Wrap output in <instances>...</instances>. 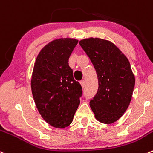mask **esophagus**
I'll list each match as a JSON object with an SVG mask.
<instances>
[{
  "label": "esophagus",
  "mask_w": 153,
  "mask_h": 153,
  "mask_svg": "<svg viewBox=\"0 0 153 153\" xmlns=\"http://www.w3.org/2000/svg\"><path fill=\"white\" fill-rule=\"evenodd\" d=\"M85 81H84V80H82V81H81V87H85Z\"/></svg>",
  "instance_id": "1"
}]
</instances>
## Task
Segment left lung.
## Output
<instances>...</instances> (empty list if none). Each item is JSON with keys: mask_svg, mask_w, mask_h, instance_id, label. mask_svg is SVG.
<instances>
[{"mask_svg": "<svg viewBox=\"0 0 153 153\" xmlns=\"http://www.w3.org/2000/svg\"><path fill=\"white\" fill-rule=\"evenodd\" d=\"M80 45L94 66L97 93L90 102L99 122L110 124L123 116L129 105L135 79L128 59L112 42L99 38L83 39Z\"/></svg>", "mask_w": 153, "mask_h": 153, "instance_id": "1", "label": "left lung"}]
</instances>
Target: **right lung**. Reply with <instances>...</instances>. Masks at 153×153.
<instances>
[{"instance_id":"add662e5","label":"right lung","mask_w":153,"mask_h":153,"mask_svg":"<svg viewBox=\"0 0 153 153\" xmlns=\"http://www.w3.org/2000/svg\"><path fill=\"white\" fill-rule=\"evenodd\" d=\"M78 42L69 38L52 41L41 50L34 64L31 78L34 102L42 118L55 128H65L72 122L83 94L69 65Z\"/></svg>"}]
</instances>
